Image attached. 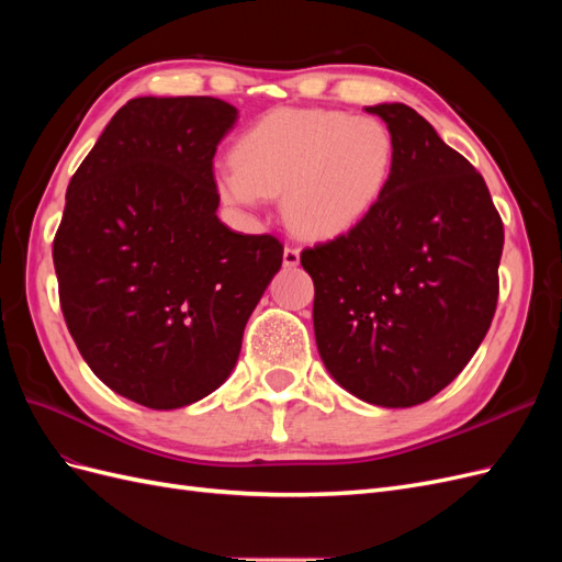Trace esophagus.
Listing matches in <instances>:
<instances>
[{
	"mask_svg": "<svg viewBox=\"0 0 562 562\" xmlns=\"http://www.w3.org/2000/svg\"><path fill=\"white\" fill-rule=\"evenodd\" d=\"M283 265H285V267H297V265H300V248L285 246V248H283Z\"/></svg>",
	"mask_w": 562,
	"mask_h": 562,
	"instance_id": "34e87169",
	"label": "esophagus"
}]
</instances>
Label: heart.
I'll list each match as a JSON object with an SVG mask.
<instances>
[{
  "instance_id": "1",
  "label": "heart",
  "mask_w": 562,
  "mask_h": 562,
  "mask_svg": "<svg viewBox=\"0 0 562 562\" xmlns=\"http://www.w3.org/2000/svg\"><path fill=\"white\" fill-rule=\"evenodd\" d=\"M215 171L220 196L241 209L281 194L283 217L314 239L345 234L378 209L396 166V140L375 116L277 110L234 145Z\"/></svg>"
}]
</instances>
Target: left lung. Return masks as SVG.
I'll use <instances>...</instances> for the list:
<instances>
[{
	"label": "left lung",
	"instance_id": "obj_1",
	"mask_svg": "<svg viewBox=\"0 0 562 562\" xmlns=\"http://www.w3.org/2000/svg\"><path fill=\"white\" fill-rule=\"evenodd\" d=\"M394 133L389 190L363 223L304 248L316 347L353 396L411 407L446 389L497 310L504 225L475 168L403 103L366 108Z\"/></svg>",
	"mask_w": 562,
	"mask_h": 562
}]
</instances>
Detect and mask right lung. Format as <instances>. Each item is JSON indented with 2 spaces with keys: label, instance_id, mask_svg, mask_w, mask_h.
Wrapping results in <instances>:
<instances>
[{
  "label": "right lung",
  "instance_id": "right-lung-1",
  "mask_svg": "<svg viewBox=\"0 0 562 562\" xmlns=\"http://www.w3.org/2000/svg\"><path fill=\"white\" fill-rule=\"evenodd\" d=\"M236 114L209 95L133 98L67 184L54 239L67 330L98 380L151 411L229 378L283 262L277 236L215 215L213 157Z\"/></svg>",
  "mask_w": 562,
  "mask_h": 562
}]
</instances>
